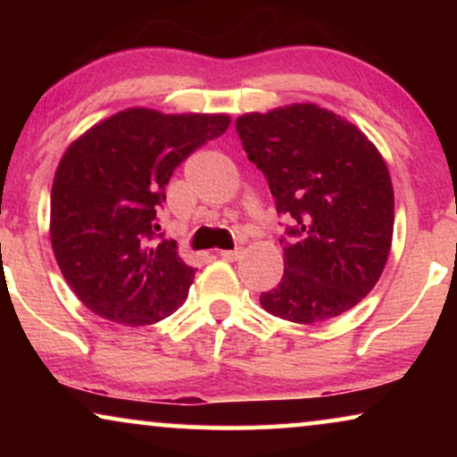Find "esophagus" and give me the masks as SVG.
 <instances>
[{"mask_svg":"<svg viewBox=\"0 0 457 457\" xmlns=\"http://www.w3.org/2000/svg\"><path fill=\"white\" fill-rule=\"evenodd\" d=\"M243 255V249L241 247H235V249H222L220 252V258L227 260V262H237Z\"/></svg>","mask_w":457,"mask_h":457,"instance_id":"esophagus-1","label":"esophagus"}]
</instances>
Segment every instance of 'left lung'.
<instances>
[{
    "instance_id": "8db88e82",
    "label": "left lung",
    "mask_w": 457,
    "mask_h": 457,
    "mask_svg": "<svg viewBox=\"0 0 457 457\" xmlns=\"http://www.w3.org/2000/svg\"><path fill=\"white\" fill-rule=\"evenodd\" d=\"M235 127L277 212L293 222L280 237L285 274L262 293V308L299 324L345 314L378 283L391 252L395 199L383 155L316 104L252 112Z\"/></svg>"
}]
</instances>
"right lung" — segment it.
<instances>
[{"mask_svg":"<svg viewBox=\"0 0 457 457\" xmlns=\"http://www.w3.org/2000/svg\"><path fill=\"white\" fill-rule=\"evenodd\" d=\"M228 114L129 108L72 141L52 187L49 235L62 277L105 320L143 327L185 303L195 268L155 212L174 168L228 129Z\"/></svg>","mask_w":457,"mask_h":457,"instance_id":"right-lung-1","label":"right lung"}]
</instances>
